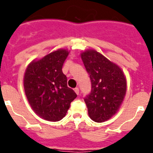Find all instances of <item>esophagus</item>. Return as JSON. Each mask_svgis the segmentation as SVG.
Listing matches in <instances>:
<instances>
[{"label":"esophagus","instance_id":"esophagus-1","mask_svg":"<svg viewBox=\"0 0 153 153\" xmlns=\"http://www.w3.org/2000/svg\"><path fill=\"white\" fill-rule=\"evenodd\" d=\"M74 92L77 94H79V89L78 88V87H76V88H74Z\"/></svg>","mask_w":153,"mask_h":153}]
</instances>
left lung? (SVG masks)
I'll return each mask as SVG.
<instances>
[{
  "label": "left lung",
  "mask_w": 153,
  "mask_h": 153,
  "mask_svg": "<svg viewBox=\"0 0 153 153\" xmlns=\"http://www.w3.org/2000/svg\"><path fill=\"white\" fill-rule=\"evenodd\" d=\"M81 58L91 81V93L84 98L89 117L96 122L105 121L117 114L123 102L126 75L119 66L96 50L82 51Z\"/></svg>",
  "instance_id": "1"
}]
</instances>
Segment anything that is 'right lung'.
Returning <instances> with one entry per match:
<instances>
[{
    "mask_svg": "<svg viewBox=\"0 0 153 153\" xmlns=\"http://www.w3.org/2000/svg\"><path fill=\"white\" fill-rule=\"evenodd\" d=\"M69 55L67 49H58L39 59H34L25 70L24 88L33 111L49 121H60L77 97L67 86L62 65Z\"/></svg>",
    "mask_w": 153,
    "mask_h": 153,
    "instance_id": "1",
    "label": "right lung"
}]
</instances>
